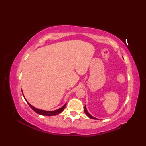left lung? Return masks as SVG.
<instances>
[{
    "label": "left lung",
    "instance_id": "8db88e82",
    "mask_svg": "<svg viewBox=\"0 0 146 146\" xmlns=\"http://www.w3.org/2000/svg\"><path fill=\"white\" fill-rule=\"evenodd\" d=\"M84 112H85V113H86V115H87L88 117H90V118H92V119H95V120H97V118H95V117H92V116H91V115L90 114V113H89L88 112L87 110H86V105H85V107H84Z\"/></svg>",
    "mask_w": 146,
    "mask_h": 146
}]
</instances>
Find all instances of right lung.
Instances as JSON below:
<instances>
[{"instance_id": "obj_1", "label": "right lung", "mask_w": 146, "mask_h": 146, "mask_svg": "<svg viewBox=\"0 0 146 146\" xmlns=\"http://www.w3.org/2000/svg\"><path fill=\"white\" fill-rule=\"evenodd\" d=\"M22 92H23V91H22ZM23 96H24V95H23ZM27 103L28 104V105L30 106V108L34 111L35 112H36V113H38V114H39V115H45V116H54V115L60 114L61 112L63 111V110H64V108H65L66 106V104H64L62 107L60 108V109H58V110H55V111H44V110H38V109H37V108H35V107H33V106H31L28 102H27Z\"/></svg>"}]
</instances>
